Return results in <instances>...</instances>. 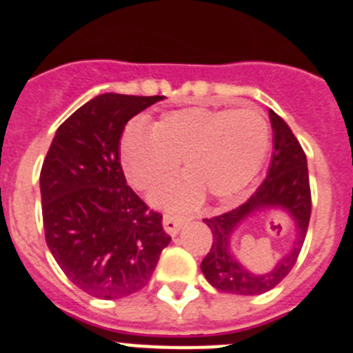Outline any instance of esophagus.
Returning <instances> with one entry per match:
<instances>
[{"label": "esophagus", "instance_id": "esophagus-1", "mask_svg": "<svg viewBox=\"0 0 353 353\" xmlns=\"http://www.w3.org/2000/svg\"><path fill=\"white\" fill-rule=\"evenodd\" d=\"M182 224H183L182 219H179V217H174V215H171V214H166L164 217H162V226H164V230H166L168 235H171V236L179 235Z\"/></svg>", "mask_w": 353, "mask_h": 353}]
</instances>
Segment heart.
I'll return each mask as SVG.
<instances>
[{"label": "heart", "instance_id": "heart-1", "mask_svg": "<svg viewBox=\"0 0 353 353\" xmlns=\"http://www.w3.org/2000/svg\"><path fill=\"white\" fill-rule=\"evenodd\" d=\"M270 150V125L260 109L183 108L168 111L152 130L130 127L121 139V164L138 189H152L176 171L185 176L164 183L152 203L189 210L205 194L228 201L256 179Z\"/></svg>", "mask_w": 353, "mask_h": 353}]
</instances>
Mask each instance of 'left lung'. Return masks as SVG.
Instances as JSON below:
<instances>
[{"label":"left lung","mask_w":353,"mask_h":353,"mask_svg":"<svg viewBox=\"0 0 353 353\" xmlns=\"http://www.w3.org/2000/svg\"><path fill=\"white\" fill-rule=\"evenodd\" d=\"M272 125V161L269 173L256 192L233 210L212 219H203L212 230V248L201 261V272L214 288L233 295H260L269 292L288 276L304 244L311 217V191L307 161L301 143L292 129L272 109L269 111ZM286 211L296 226V240L286 255L272 270L263 274L249 271L239 263L231 249V236L244 220L261 211Z\"/></svg>","instance_id":"left-lung-1"}]
</instances>
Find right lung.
<instances>
[{"label": "right lung", "instance_id": "1", "mask_svg": "<svg viewBox=\"0 0 353 353\" xmlns=\"http://www.w3.org/2000/svg\"><path fill=\"white\" fill-rule=\"evenodd\" d=\"M164 97L102 93L58 127L40 171L46 242L65 276L97 299L139 292L171 236L127 185V121Z\"/></svg>", "mask_w": 353, "mask_h": 353}]
</instances>
